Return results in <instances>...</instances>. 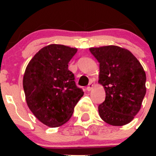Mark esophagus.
<instances>
[{"label":"esophagus","mask_w":156,"mask_h":156,"mask_svg":"<svg viewBox=\"0 0 156 156\" xmlns=\"http://www.w3.org/2000/svg\"><path fill=\"white\" fill-rule=\"evenodd\" d=\"M93 87H94V84H92V83H90V84L88 85L87 87V91H90V90H91L92 88H93Z\"/></svg>","instance_id":"obj_1"}]
</instances>
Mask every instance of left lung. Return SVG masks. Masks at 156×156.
I'll use <instances>...</instances> for the list:
<instances>
[{"instance_id":"1","label":"left lung","mask_w":156,"mask_h":156,"mask_svg":"<svg viewBox=\"0 0 156 156\" xmlns=\"http://www.w3.org/2000/svg\"><path fill=\"white\" fill-rule=\"evenodd\" d=\"M99 62L98 83L105 90V99L98 105L100 117L112 126L131 122L140 109L146 94V74L129 51L109 45L90 48Z\"/></svg>"}]
</instances>
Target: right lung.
Returning <instances> with one entry per match:
<instances>
[{
	"label": "right lung",
	"instance_id": "1",
	"mask_svg": "<svg viewBox=\"0 0 156 156\" xmlns=\"http://www.w3.org/2000/svg\"><path fill=\"white\" fill-rule=\"evenodd\" d=\"M76 51V48L65 45H48L36 54L26 69L23 84L27 105L46 126L66 123L83 95L68 69Z\"/></svg>",
	"mask_w": 156,
	"mask_h": 156
}]
</instances>
